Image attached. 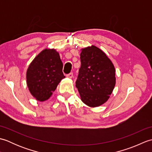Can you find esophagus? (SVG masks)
Instances as JSON below:
<instances>
[{"instance_id":"esophagus-1","label":"esophagus","mask_w":152,"mask_h":152,"mask_svg":"<svg viewBox=\"0 0 152 152\" xmlns=\"http://www.w3.org/2000/svg\"><path fill=\"white\" fill-rule=\"evenodd\" d=\"M66 76L69 78H72V77H73V73L72 72H70L69 74H66Z\"/></svg>"}]
</instances>
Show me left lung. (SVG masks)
<instances>
[{
	"mask_svg": "<svg viewBox=\"0 0 152 152\" xmlns=\"http://www.w3.org/2000/svg\"><path fill=\"white\" fill-rule=\"evenodd\" d=\"M76 82L82 102L90 107L107 101L115 84V68L103 51L95 46L82 50Z\"/></svg>",
	"mask_w": 152,
	"mask_h": 152,
	"instance_id": "8db88e82",
	"label": "left lung"
}]
</instances>
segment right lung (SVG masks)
<instances>
[{"mask_svg": "<svg viewBox=\"0 0 152 152\" xmlns=\"http://www.w3.org/2000/svg\"><path fill=\"white\" fill-rule=\"evenodd\" d=\"M59 54L53 50H44L32 61L27 71V83L34 98L39 101L49 99L64 78Z\"/></svg>", "mask_w": 152, "mask_h": 152, "instance_id": "1", "label": "right lung"}]
</instances>
